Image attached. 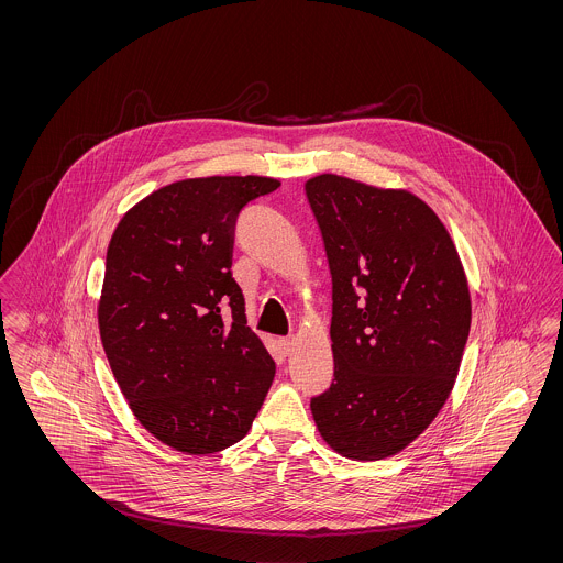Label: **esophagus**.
Returning a JSON list of instances; mask_svg holds the SVG:
<instances>
[{
	"label": "esophagus",
	"instance_id": "1",
	"mask_svg": "<svg viewBox=\"0 0 563 563\" xmlns=\"http://www.w3.org/2000/svg\"><path fill=\"white\" fill-rule=\"evenodd\" d=\"M278 344H280V350H283L285 354H291V352H294L295 338H283Z\"/></svg>",
	"mask_w": 563,
	"mask_h": 563
}]
</instances>
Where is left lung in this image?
I'll return each instance as SVG.
<instances>
[{
	"label": "left lung",
	"mask_w": 563,
	"mask_h": 563,
	"mask_svg": "<svg viewBox=\"0 0 563 563\" xmlns=\"http://www.w3.org/2000/svg\"><path fill=\"white\" fill-rule=\"evenodd\" d=\"M333 285V382L310 401L329 448L399 454L454 388L471 294L454 241L424 200L340 175L306 181Z\"/></svg>",
	"instance_id": "left-lung-1"
}]
</instances>
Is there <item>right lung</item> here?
Listing matches in <instances>:
<instances>
[{"instance_id": "1", "label": "right lung", "mask_w": 563, "mask_h": 563, "mask_svg": "<svg viewBox=\"0 0 563 563\" xmlns=\"http://www.w3.org/2000/svg\"><path fill=\"white\" fill-rule=\"evenodd\" d=\"M269 177H200L156 189L108 246L99 331L136 420L184 454L221 452L249 432L276 365L246 327L232 278L242 209Z\"/></svg>"}]
</instances>
